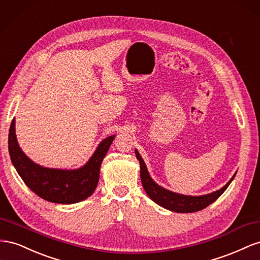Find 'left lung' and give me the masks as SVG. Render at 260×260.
<instances>
[{"instance_id": "left-lung-1", "label": "left lung", "mask_w": 260, "mask_h": 260, "mask_svg": "<svg viewBox=\"0 0 260 260\" xmlns=\"http://www.w3.org/2000/svg\"><path fill=\"white\" fill-rule=\"evenodd\" d=\"M135 154L139 161L140 165V179H142L143 187L147 195L150 197L151 200L159 206L163 207L168 210H171L174 212H182V213H189V212H196L202 210L206 207H208L210 204H212L223 194V191L228 188L234 179L235 174L230 180L223 187L220 188L219 190H216L210 194L203 195V196H186L182 194H176V192L170 191L166 188H163L155 183L148 173L147 167L143 158L140 157V154L137 150H135Z\"/></svg>"}]
</instances>
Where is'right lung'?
<instances>
[{
  "label": "right lung",
  "instance_id": "right-lung-1",
  "mask_svg": "<svg viewBox=\"0 0 260 260\" xmlns=\"http://www.w3.org/2000/svg\"><path fill=\"white\" fill-rule=\"evenodd\" d=\"M114 137L112 135L102 140L89 161L77 170L43 168L21 151L13 118L9 133V151L17 173L35 194L51 203L75 204L88 198L97 187L101 162Z\"/></svg>",
  "mask_w": 260,
  "mask_h": 260
}]
</instances>
